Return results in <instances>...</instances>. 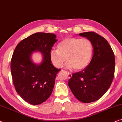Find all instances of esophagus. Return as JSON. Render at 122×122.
<instances>
[{
	"instance_id": "1",
	"label": "esophagus",
	"mask_w": 122,
	"mask_h": 122,
	"mask_svg": "<svg viewBox=\"0 0 122 122\" xmlns=\"http://www.w3.org/2000/svg\"><path fill=\"white\" fill-rule=\"evenodd\" d=\"M68 74H69V78H71V77H72V74H71V73L68 72Z\"/></svg>"
}]
</instances>
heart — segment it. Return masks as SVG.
Segmentation results:
<instances>
[{"instance_id":"obj_1","label":"heart","mask_w":122,"mask_h":122,"mask_svg":"<svg viewBox=\"0 0 122 122\" xmlns=\"http://www.w3.org/2000/svg\"><path fill=\"white\" fill-rule=\"evenodd\" d=\"M93 45L87 38L71 37L64 39L57 45V49L50 51V58L55 67H63L66 60V67L81 70L86 67L92 60Z\"/></svg>"}]
</instances>
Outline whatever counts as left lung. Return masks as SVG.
I'll list each match as a JSON object with an SVG mask.
<instances>
[{
  "mask_svg": "<svg viewBox=\"0 0 122 122\" xmlns=\"http://www.w3.org/2000/svg\"><path fill=\"white\" fill-rule=\"evenodd\" d=\"M79 35L92 41L93 56L86 67L72 74L68 85L77 100L89 103L102 98L111 85L114 77L115 57L108 41L101 36L93 32Z\"/></svg>",
  "mask_w": 122,
  "mask_h": 122,
  "instance_id": "8db88e82",
  "label": "left lung"
}]
</instances>
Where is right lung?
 <instances>
[{
	"mask_svg": "<svg viewBox=\"0 0 122 122\" xmlns=\"http://www.w3.org/2000/svg\"><path fill=\"white\" fill-rule=\"evenodd\" d=\"M57 41L55 34L37 32L20 41L14 51L10 69L14 87L21 98L32 105L45 102L53 91L60 69L52 64L50 53ZM35 51L42 53L40 64L32 61Z\"/></svg>",
	"mask_w": 122,
	"mask_h": 122,
	"instance_id": "obj_1",
	"label": "right lung"
}]
</instances>
